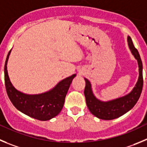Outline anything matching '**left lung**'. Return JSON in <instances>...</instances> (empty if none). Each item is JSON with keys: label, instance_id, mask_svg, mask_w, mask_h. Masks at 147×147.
Instances as JSON below:
<instances>
[{"label": "left lung", "instance_id": "left-lung-1", "mask_svg": "<svg viewBox=\"0 0 147 147\" xmlns=\"http://www.w3.org/2000/svg\"><path fill=\"white\" fill-rule=\"evenodd\" d=\"M127 45L138 65V78L136 84L131 92L122 97L109 100L101 101L94 94L92 86L88 79L84 78L86 87L84 90L86 105L91 114L101 120H110L118 118L131 110L138 101L143 88V65L137 49L134 47L131 37L127 38Z\"/></svg>", "mask_w": 147, "mask_h": 147}]
</instances>
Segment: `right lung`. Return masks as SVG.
Here are the masks:
<instances>
[{"instance_id":"obj_1","label":"right lung","mask_w":147,"mask_h":147,"mask_svg":"<svg viewBox=\"0 0 147 147\" xmlns=\"http://www.w3.org/2000/svg\"><path fill=\"white\" fill-rule=\"evenodd\" d=\"M9 52L4 66V79L6 92L13 106L30 117L46 121L57 116L62 109L66 95L76 74L59 82L53 88L38 94H27L18 90L12 85L7 70Z\"/></svg>"}]
</instances>
